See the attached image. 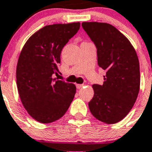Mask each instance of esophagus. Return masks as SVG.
Instances as JSON below:
<instances>
[{
    "label": "esophagus",
    "mask_w": 152,
    "mask_h": 152,
    "mask_svg": "<svg viewBox=\"0 0 152 152\" xmlns=\"http://www.w3.org/2000/svg\"><path fill=\"white\" fill-rule=\"evenodd\" d=\"M83 86H84V85H79V84L76 85V88H81Z\"/></svg>",
    "instance_id": "1"
}]
</instances>
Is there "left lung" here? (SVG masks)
Wrapping results in <instances>:
<instances>
[{
	"instance_id": "left-lung-1",
	"label": "left lung",
	"mask_w": 152,
	"mask_h": 152,
	"mask_svg": "<svg viewBox=\"0 0 152 152\" xmlns=\"http://www.w3.org/2000/svg\"><path fill=\"white\" fill-rule=\"evenodd\" d=\"M82 26L96 45L99 67L106 72L103 85L92 86L89 110L99 121L114 124L127 115L139 94V58L129 39L112 25L91 22Z\"/></svg>"
}]
</instances>
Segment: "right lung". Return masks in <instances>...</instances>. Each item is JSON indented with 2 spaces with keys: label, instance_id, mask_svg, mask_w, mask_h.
<instances>
[{
  "label": "right lung",
  "instance_id": "obj_1",
  "mask_svg": "<svg viewBox=\"0 0 152 152\" xmlns=\"http://www.w3.org/2000/svg\"><path fill=\"white\" fill-rule=\"evenodd\" d=\"M80 22L48 25L29 38L17 64V87L28 113L41 123L64 116L72 102L76 85L53 78L59 72L63 48L80 29Z\"/></svg>",
  "mask_w": 152,
  "mask_h": 152
}]
</instances>
